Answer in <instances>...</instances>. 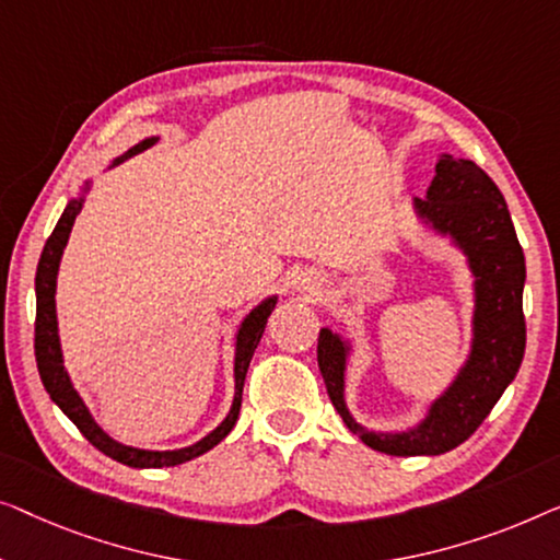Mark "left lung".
Segmentation results:
<instances>
[{
	"instance_id": "left-lung-1",
	"label": "left lung",
	"mask_w": 560,
	"mask_h": 560,
	"mask_svg": "<svg viewBox=\"0 0 560 560\" xmlns=\"http://www.w3.org/2000/svg\"><path fill=\"white\" fill-rule=\"evenodd\" d=\"M416 210L436 231L459 243L477 277L475 345L452 388L431 406L429 419L419 429L406 434H370L345 408L342 377L348 348L329 329H322L317 342L319 373L337 413L368 446L393 456H434L467 441L513 383L525 355V256L508 202L492 177L475 162L444 154L427 198H416Z\"/></svg>"
}]
</instances>
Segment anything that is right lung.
Masks as SVG:
<instances>
[{
  "instance_id": "add662e5",
  "label": "right lung",
  "mask_w": 560,
  "mask_h": 560,
  "mask_svg": "<svg viewBox=\"0 0 560 560\" xmlns=\"http://www.w3.org/2000/svg\"><path fill=\"white\" fill-rule=\"evenodd\" d=\"M154 139L141 141L131 149L129 154H137L141 149L152 147ZM121 160H116L119 164ZM83 202L81 200H70L66 212H62L58 225L47 238L40 264H37V277H35V291H37V314H35V358H37V370H40L43 385L45 390L50 393V398L60 406V411L68 416L70 421L75 423L78 431L91 441L98 452H104L112 459L129 464V467H175V464L190 462L195 456H200L205 452H210L212 446L220 444L231 429L238 421V411H241V398H243V381H246L250 358L261 342V335L266 329V322H269L273 306H277V299H266L264 304H258L254 312L243 319L241 332H238V345H235V398L231 406V413L225 416V421L212 431V434L205 436L198 444L187 446V448H177V452H144V448H133V446H124L119 441H114L112 436H106L104 431L98 429V423L93 421V416L89 413V408L78 396L73 385H70V377L62 368V355H60V340H58V319H55V279H58V266H60V256L62 248H66L70 228L75 223V215L81 212Z\"/></svg>"
}]
</instances>
